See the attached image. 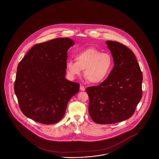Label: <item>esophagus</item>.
Listing matches in <instances>:
<instances>
[{"label": "esophagus", "instance_id": "34e87169", "mask_svg": "<svg viewBox=\"0 0 159 159\" xmlns=\"http://www.w3.org/2000/svg\"><path fill=\"white\" fill-rule=\"evenodd\" d=\"M80 90L81 91H84L85 90V87L83 86V85H80Z\"/></svg>", "mask_w": 159, "mask_h": 159}]
</instances>
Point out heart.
<instances>
[{
  "instance_id": "obj_1",
  "label": "heart",
  "mask_w": 159,
  "mask_h": 159,
  "mask_svg": "<svg viewBox=\"0 0 159 159\" xmlns=\"http://www.w3.org/2000/svg\"><path fill=\"white\" fill-rule=\"evenodd\" d=\"M75 60H69L66 62L69 77L75 78L84 69V76L92 83L96 84L104 81L112 66L111 55L101 52L96 48H87L79 52L75 55Z\"/></svg>"
}]
</instances>
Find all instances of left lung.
I'll return each instance as SVG.
<instances>
[{"label":"left lung","mask_w":159,"mask_h":159,"mask_svg":"<svg viewBox=\"0 0 159 159\" xmlns=\"http://www.w3.org/2000/svg\"><path fill=\"white\" fill-rule=\"evenodd\" d=\"M114 66L108 76L97 86L86 90L89 113L99 124L118 123L130 118L142 96L143 75L134 52L116 41H106Z\"/></svg>","instance_id":"8db88e82"}]
</instances>
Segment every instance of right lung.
Here are the masks:
<instances>
[{"label":"right lung","instance_id":"add662e5","mask_svg":"<svg viewBox=\"0 0 159 159\" xmlns=\"http://www.w3.org/2000/svg\"><path fill=\"white\" fill-rule=\"evenodd\" d=\"M74 42L57 38L31 48L20 62L14 90L24 116L43 124L61 120L80 84L65 79L67 52Z\"/></svg>","mask_w":159,"mask_h":159}]
</instances>
